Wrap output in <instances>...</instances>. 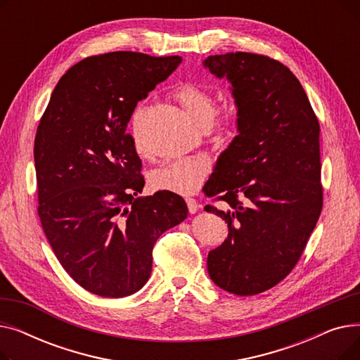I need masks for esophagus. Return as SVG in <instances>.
<instances>
[{
  "label": "esophagus",
  "instance_id": "34e87169",
  "mask_svg": "<svg viewBox=\"0 0 360 360\" xmlns=\"http://www.w3.org/2000/svg\"><path fill=\"white\" fill-rule=\"evenodd\" d=\"M185 201H186V205H188V212H190L191 214H194V213L198 212L200 204H198L197 200H194V198H186Z\"/></svg>",
  "mask_w": 360,
  "mask_h": 360
}]
</instances>
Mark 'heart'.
<instances>
[{"instance_id": "heart-1", "label": "heart", "mask_w": 360, "mask_h": 360, "mask_svg": "<svg viewBox=\"0 0 360 360\" xmlns=\"http://www.w3.org/2000/svg\"><path fill=\"white\" fill-rule=\"evenodd\" d=\"M175 99L197 125L209 127L210 124L217 131H226L231 125V113L216 112L214 94L197 83H184L175 90ZM146 117V108L137 106L131 115V132L134 137L139 153H144L141 146V129ZM212 170L210 160L205 156L181 158L167 165L155 169L150 175V182L158 190L176 194H194L202 185Z\"/></svg>"}]
</instances>
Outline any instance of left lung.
Instances as JSON below:
<instances>
[{"instance_id":"obj_1","label":"left lung","mask_w":360,"mask_h":360,"mask_svg":"<svg viewBox=\"0 0 360 360\" xmlns=\"http://www.w3.org/2000/svg\"><path fill=\"white\" fill-rule=\"evenodd\" d=\"M202 65L232 84L238 136L204 185L223 201L205 212L228 223L207 257L223 290L251 296L274 288L296 266L323 210L319 124L295 74L266 55H210Z\"/></svg>"}]
</instances>
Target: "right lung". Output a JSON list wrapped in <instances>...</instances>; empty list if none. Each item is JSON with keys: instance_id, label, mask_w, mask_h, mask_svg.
Returning a JSON list of instances; mask_svg holds the SVG:
<instances>
[{"instance_id": "1", "label": "right lung", "mask_w": 360, "mask_h": 360, "mask_svg": "<svg viewBox=\"0 0 360 360\" xmlns=\"http://www.w3.org/2000/svg\"><path fill=\"white\" fill-rule=\"evenodd\" d=\"M181 56L118 51L72 65L34 137L37 213L51 248L90 293L124 297L150 277L159 236L186 219L182 197H137L144 176L127 125Z\"/></svg>"}]
</instances>
